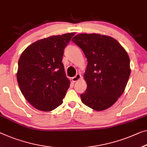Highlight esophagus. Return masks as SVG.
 <instances>
[{
  "label": "esophagus",
  "mask_w": 147,
  "mask_h": 147,
  "mask_svg": "<svg viewBox=\"0 0 147 147\" xmlns=\"http://www.w3.org/2000/svg\"><path fill=\"white\" fill-rule=\"evenodd\" d=\"M81 74H78L76 76H74V77H73V78H71V80H72V81H73V82H76V81L80 80V79H81Z\"/></svg>",
  "instance_id": "esophagus-1"
}]
</instances>
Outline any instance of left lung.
Here are the masks:
<instances>
[{"instance_id":"1","label":"left lung","mask_w":147,"mask_h":147,"mask_svg":"<svg viewBox=\"0 0 147 147\" xmlns=\"http://www.w3.org/2000/svg\"><path fill=\"white\" fill-rule=\"evenodd\" d=\"M87 59L84 74L85 92L81 101L96 111L110 108L125 90L131 74L130 60L121 45L114 38L96 33H81L71 39Z\"/></svg>"}]
</instances>
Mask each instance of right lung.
<instances>
[{"label":"right lung","instance_id":"obj_1","mask_svg":"<svg viewBox=\"0 0 147 147\" xmlns=\"http://www.w3.org/2000/svg\"><path fill=\"white\" fill-rule=\"evenodd\" d=\"M74 35L66 33L39 40L20 56L18 83L25 98L36 109L51 111L62 104L70 85L62 56Z\"/></svg>","mask_w":147,"mask_h":147}]
</instances>
